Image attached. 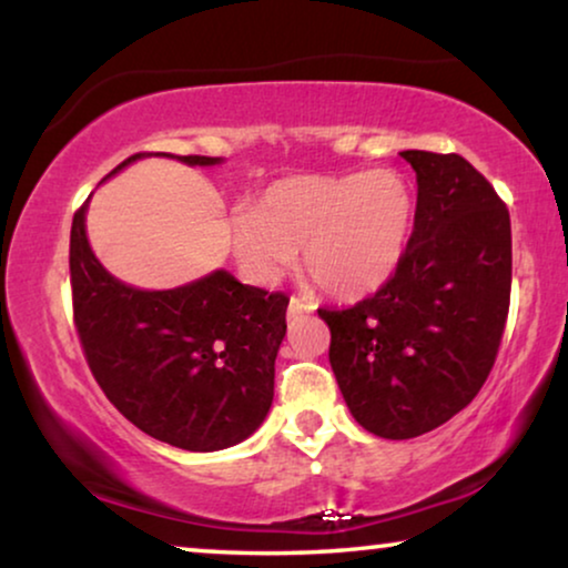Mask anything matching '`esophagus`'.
Returning <instances> with one entry per match:
<instances>
[{"label":"esophagus","mask_w":568,"mask_h":568,"mask_svg":"<svg viewBox=\"0 0 568 568\" xmlns=\"http://www.w3.org/2000/svg\"><path fill=\"white\" fill-rule=\"evenodd\" d=\"M313 310H315L313 302H305L302 297H292L290 300V307H286V315L300 317V315H305V313H313Z\"/></svg>","instance_id":"1"}]
</instances>
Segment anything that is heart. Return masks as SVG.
I'll return each mask as SVG.
<instances>
[{"label": "heart", "instance_id": "1", "mask_svg": "<svg viewBox=\"0 0 568 568\" xmlns=\"http://www.w3.org/2000/svg\"><path fill=\"white\" fill-rule=\"evenodd\" d=\"M410 220L414 196L395 170L292 175L235 214L232 245L255 282H276L302 253L307 276L323 292L354 300L395 274Z\"/></svg>", "mask_w": 568, "mask_h": 568}]
</instances>
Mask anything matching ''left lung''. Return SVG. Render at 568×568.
I'll use <instances>...</instances> for the list:
<instances>
[{
    "label": "left lung",
    "mask_w": 568,
    "mask_h": 568,
    "mask_svg": "<svg viewBox=\"0 0 568 568\" xmlns=\"http://www.w3.org/2000/svg\"><path fill=\"white\" fill-rule=\"evenodd\" d=\"M414 232L395 274L346 310H317L348 410L383 439L437 429L491 372L511 292L509 209L460 154L406 150Z\"/></svg>",
    "instance_id": "8db88e82"
}]
</instances>
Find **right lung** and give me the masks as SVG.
I'll return each mask as SVG.
<instances>
[{"instance_id": "1", "label": "right lung", "mask_w": 568, "mask_h": 568, "mask_svg": "<svg viewBox=\"0 0 568 568\" xmlns=\"http://www.w3.org/2000/svg\"><path fill=\"white\" fill-rule=\"evenodd\" d=\"M144 154H131L113 173ZM181 160L220 162L201 154ZM84 212L88 201L74 212L69 237L72 310L84 359L105 398L136 429L191 453L251 437L274 400L290 297L240 284L227 271L178 290H134L92 255Z\"/></svg>"}]
</instances>
